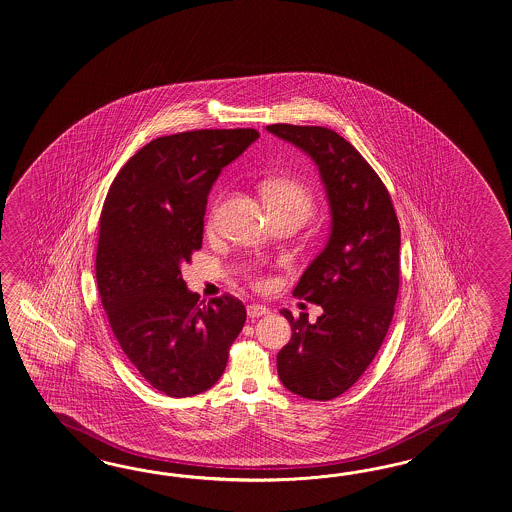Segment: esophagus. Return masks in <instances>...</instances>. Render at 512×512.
<instances>
[{
	"instance_id": "obj_1",
	"label": "esophagus",
	"mask_w": 512,
	"mask_h": 512,
	"mask_svg": "<svg viewBox=\"0 0 512 512\" xmlns=\"http://www.w3.org/2000/svg\"><path fill=\"white\" fill-rule=\"evenodd\" d=\"M247 314L249 317H262V315L269 314V308L263 304H250L247 306Z\"/></svg>"
}]
</instances>
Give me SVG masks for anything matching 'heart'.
I'll return each mask as SVG.
<instances>
[{"mask_svg":"<svg viewBox=\"0 0 512 512\" xmlns=\"http://www.w3.org/2000/svg\"><path fill=\"white\" fill-rule=\"evenodd\" d=\"M267 206H289L308 215L314 208V195L306 185L291 178H273L263 184Z\"/></svg>","mask_w":512,"mask_h":512,"instance_id":"obj_1","label":"heart"}]
</instances>
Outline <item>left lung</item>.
I'll return each mask as SVG.
<instances>
[{"mask_svg": "<svg viewBox=\"0 0 512 512\" xmlns=\"http://www.w3.org/2000/svg\"><path fill=\"white\" fill-rule=\"evenodd\" d=\"M267 132L314 159L327 189V247L302 273L293 295L323 308L315 323L293 317L291 340L276 356L289 392L328 401L347 392L379 353L399 293L401 228L379 174L341 135L323 126L271 124Z\"/></svg>", "mask_w": 512, "mask_h": 512, "instance_id": "left-lung-1", "label": "left lung"}]
</instances>
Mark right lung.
Segmentation results:
<instances>
[{
    "mask_svg": "<svg viewBox=\"0 0 512 512\" xmlns=\"http://www.w3.org/2000/svg\"><path fill=\"white\" fill-rule=\"evenodd\" d=\"M258 137L252 128L158 137L107 191L96 249L102 306L120 349L169 397L210 390L245 325L243 302L230 293L200 301L182 265L202 247L211 185Z\"/></svg>",
    "mask_w": 512,
    "mask_h": 512,
    "instance_id": "add662e5",
    "label": "right lung"
}]
</instances>
